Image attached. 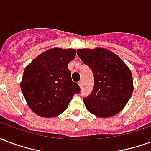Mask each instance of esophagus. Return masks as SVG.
Segmentation results:
<instances>
[{
  "label": "esophagus",
  "instance_id": "obj_1",
  "mask_svg": "<svg viewBox=\"0 0 151 151\" xmlns=\"http://www.w3.org/2000/svg\"><path fill=\"white\" fill-rule=\"evenodd\" d=\"M78 85H79V86H80V87L82 86V81H80V82H78Z\"/></svg>",
  "mask_w": 151,
  "mask_h": 151
}]
</instances>
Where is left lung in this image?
Wrapping results in <instances>:
<instances>
[{"mask_svg": "<svg viewBox=\"0 0 151 151\" xmlns=\"http://www.w3.org/2000/svg\"><path fill=\"white\" fill-rule=\"evenodd\" d=\"M82 62L94 74L91 94L83 99L87 111L100 118L113 116L123 109L133 91L132 73L126 64L110 50H77Z\"/></svg>", "mask_w": 151, "mask_h": 151, "instance_id": "left-lung-1", "label": "left lung"}]
</instances>
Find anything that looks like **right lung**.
I'll return each mask as SVG.
<instances>
[{
	"mask_svg": "<svg viewBox=\"0 0 151 151\" xmlns=\"http://www.w3.org/2000/svg\"><path fill=\"white\" fill-rule=\"evenodd\" d=\"M76 50L55 47L35 58L24 69L20 83L27 104L41 117L57 116L65 111L79 86L71 79L68 65Z\"/></svg>",
	"mask_w": 151,
	"mask_h": 151,
	"instance_id": "right-lung-1",
	"label": "right lung"
}]
</instances>
